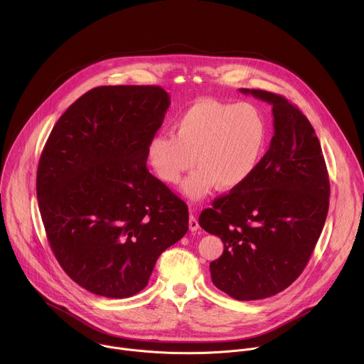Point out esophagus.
Instances as JSON below:
<instances>
[{"mask_svg":"<svg viewBox=\"0 0 364 364\" xmlns=\"http://www.w3.org/2000/svg\"><path fill=\"white\" fill-rule=\"evenodd\" d=\"M188 228H190L191 232H197L198 228H200V226H198V220H197L196 216H193V215L188 218Z\"/></svg>","mask_w":364,"mask_h":364,"instance_id":"1","label":"esophagus"}]
</instances>
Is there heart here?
<instances>
[{
    "mask_svg": "<svg viewBox=\"0 0 364 364\" xmlns=\"http://www.w3.org/2000/svg\"><path fill=\"white\" fill-rule=\"evenodd\" d=\"M268 144V124L250 103L200 99L174 122V135L149 139L148 163L161 181L177 184L196 164L183 191L200 200L218 184L220 190L242 186L261 163Z\"/></svg>",
    "mask_w": 364,
    "mask_h": 364,
    "instance_id": "1",
    "label": "heart"
}]
</instances>
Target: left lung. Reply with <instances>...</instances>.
<instances>
[{"label": "left lung", "instance_id": "left-lung-1", "mask_svg": "<svg viewBox=\"0 0 364 364\" xmlns=\"http://www.w3.org/2000/svg\"><path fill=\"white\" fill-rule=\"evenodd\" d=\"M272 105L274 136L255 173L198 218L223 242L210 264L213 284L239 301L272 296L304 271L323 232L330 181L306 117L281 95L239 89Z\"/></svg>", "mask_w": 364, "mask_h": 364}]
</instances>
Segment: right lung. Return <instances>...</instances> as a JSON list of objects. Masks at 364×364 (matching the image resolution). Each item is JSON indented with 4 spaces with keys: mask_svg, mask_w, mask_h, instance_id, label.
I'll return each instance as SVG.
<instances>
[{
    "mask_svg": "<svg viewBox=\"0 0 364 364\" xmlns=\"http://www.w3.org/2000/svg\"><path fill=\"white\" fill-rule=\"evenodd\" d=\"M170 96L160 86H99L59 118L41 152L37 198L63 271L82 288L128 298L188 230L187 204L146 168Z\"/></svg>",
    "mask_w": 364,
    "mask_h": 364,
    "instance_id": "obj_1",
    "label": "right lung"
}]
</instances>
